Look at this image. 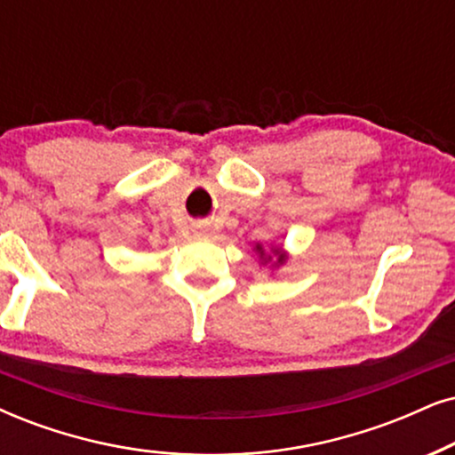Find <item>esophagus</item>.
Returning <instances> with one entry per match:
<instances>
[{"mask_svg":"<svg viewBox=\"0 0 455 455\" xmlns=\"http://www.w3.org/2000/svg\"><path fill=\"white\" fill-rule=\"evenodd\" d=\"M195 233H197V235H204V233H205V227H204V224H197V227H195Z\"/></svg>","mask_w":455,"mask_h":455,"instance_id":"34e87169","label":"esophagus"}]
</instances>
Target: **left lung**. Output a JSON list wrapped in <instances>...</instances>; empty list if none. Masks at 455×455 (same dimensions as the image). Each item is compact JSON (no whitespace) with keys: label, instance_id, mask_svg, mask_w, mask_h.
Returning <instances> with one entry per match:
<instances>
[{"label":"left lung","instance_id":"1","mask_svg":"<svg viewBox=\"0 0 455 455\" xmlns=\"http://www.w3.org/2000/svg\"><path fill=\"white\" fill-rule=\"evenodd\" d=\"M254 251L258 256V262L264 264V267L268 264L270 270H277L279 267H283V264L287 262V258H290V254L283 250V245H270V250L267 251L262 247V243H256Z\"/></svg>","mask_w":455,"mask_h":455}]
</instances>
